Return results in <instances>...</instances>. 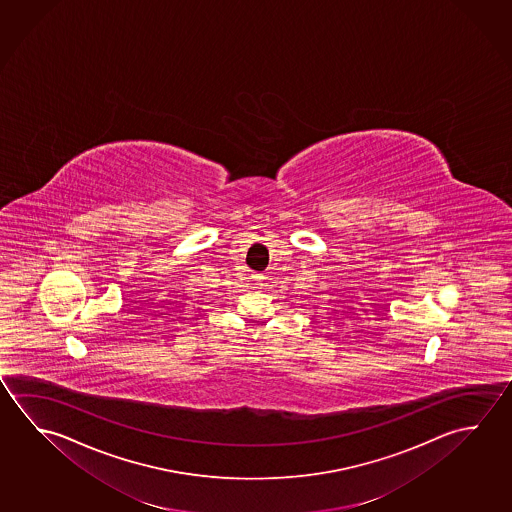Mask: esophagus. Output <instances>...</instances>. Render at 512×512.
<instances>
[{"mask_svg": "<svg viewBox=\"0 0 512 512\" xmlns=\"http://www.w3.org/2000/svg\"><path fill=\"white\" fill-rule=\"evenodd\" d=\"M253 280H255V284L262 289V287L266 286V280H268V277H266L264 273H255V275H253Z\"/></svg>", "mask_w": 512, "mask_h": 512, "instance_id": "1", "label": "esophagus"}]
</instances>
